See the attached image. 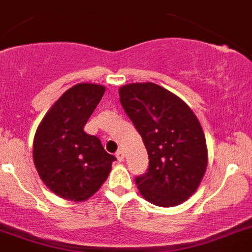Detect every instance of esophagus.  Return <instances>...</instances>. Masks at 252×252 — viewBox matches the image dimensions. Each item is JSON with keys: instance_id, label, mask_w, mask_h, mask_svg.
Here are the masks:
<instances>
[{"instance_id": "34e87169", "label": "esophagus", "mask_w": 252, "mask_h": 252, "mask_svg": "<svg viewBox=\"0 0 252 252\" xmlns=\"http://www.w3.org/2000/svg\"><path fill=\"white\" fill-rule=\"evenodd\" d=\"M115 156L119 161H123V160H124V151H123V150H119V151L115 154Z\"/></svg>"}]
</instances>
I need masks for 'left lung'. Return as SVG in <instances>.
I'll use <instances>...</instances> for the list:
<instances>
[{
	"mask_svg": "<svg viewBox=\"0 0 252 252\" xmlns=\"http://www.w3.org/2000/svg\"><path fill=\"white\" fill-rule=\"evenodd\" d=\"M120 103L142 137L149 169L136 185L151 204L172 208L194 193L208 166L204 130L192 110L155 83L119 88Z\"/></svg>",
	"mask_w": 252,
	"mask_h": 252,
	"instance_id": "8db88e82",
	"label": "left lung"
}]
</instances>
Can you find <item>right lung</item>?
Returning <instances> with one entry per match:
<instances>
[{"mask_svg": "<svg viewBox=\"0 0 252 252\" xmlns=\"http://www.w3.org/2000/svg\"><path fill=\"white\" fill-rule=\"evenodd\" d=\"M103 94L100 84H75L48 110L35 132V169L44 185L65 200L84 201L96 193L116 160L100 139L84 132Z\"/></svg>", "mask_w": 252, "mask_h": 252, "instance_id": "add662e5", "label": "right lung"}]
</instances>
